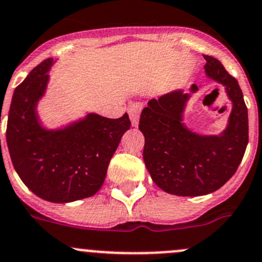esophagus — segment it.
Segmentation results:
<instances>
[{"label": "esophagus", "mask_w": 262, "mask_h": 262, "mask_svg": "<svg viewBox=\"0 0 262 262\" xmlns=\"http://www.w3.org/2000/svg\"><path fill=\"white\" fill-rule=\"evenodd\" d=\"M141 110H142V105H139V103H132V105L129 106L128 113H129V116H130V121L133 126L138 125Z\"/></svg>", "instance_id": "1"}]
</instances>
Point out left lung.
I'll return each instance as SVG.
<instances>
[{"label": "left lung", "instance_id": "8db88e82", "mask_svg": "<svg viewBox=\"0 0 262 262\" xmlns=\"http://www.w3.org/2000/svg\"><path fill=\"white\" fill-rule=\"evenodd\" d=\"M210 79L224 85L232 101L228 125L219 136L194 133L183 123L190 93L172 91L152 98L142 110L139 130L144 136L143 160L152 180L165 192L194 197L215 192L233 177L248 143V113L237 79L212 56L204 55Z\"/></svg>", "mask_w": 262, "mask_h": 262}]
</instances>
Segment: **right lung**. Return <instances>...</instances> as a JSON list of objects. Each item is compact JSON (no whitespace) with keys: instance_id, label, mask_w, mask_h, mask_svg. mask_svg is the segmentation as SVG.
Here are the masks:
<instances>
[{"instance_id":"add662e5","label":"right lung","mask_w":262,"mask_h":262,"mask_svg":"<svg viewBox=\"0 0 262 262\" xmlns=\"http://www.w3.org/2000/svg\"><path fill=\"white\" fill-rule=\"evenodd\" d=\"M53 58H47L15 88L7 118L6 142L17 175L46 201L67 204L96 194L123 134L128 114L108 119L87 114L60 129L42 125L37 106L45 96Z\"/></svg>"}]
</instances>
